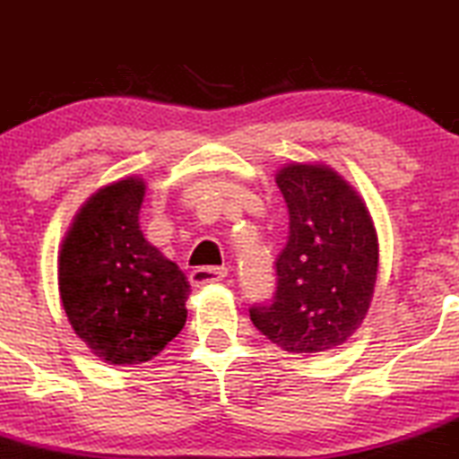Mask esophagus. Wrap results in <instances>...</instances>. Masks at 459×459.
I'll list each match as a JSON object with an SVG mask.
<instances>
[{"instance_id":"34e87169","label":"esophagus","mask_w":459,"mask_h":459,"mask_svg":"<svg viewBox=\"0 0 459 459\" xmlns=\"http://www.w3.org/2000/svg\"><path fill=\"white\" fill-rule=\"evenodd\" d=\"M226 273L229 271L224 266H197V269L190 271V282H193V287H204V284L221 282Z\"/></svg>"}]
</instances>
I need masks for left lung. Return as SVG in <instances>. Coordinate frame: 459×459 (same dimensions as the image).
<instances>
[{"instance_id":"left-lung-1","label":"left lung","mask_w":459,"mask_h":459,"mask_svg":"<svg viewBox=\"0 0 459 459\" xmlns=\"http://www.w3.org/2000/svg\"><path fill=\"white\" fill-rule=\"evenodd\" d=\"M275 184L289 211L287 244L275 257L273 298L248 314L287 352H327L368 314L379 266L375 226L361 197L329 168L289 163Z\"/></svg>"}]
</instances>
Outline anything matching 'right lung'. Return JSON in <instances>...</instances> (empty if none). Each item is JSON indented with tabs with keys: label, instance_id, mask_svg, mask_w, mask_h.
Listing matches in <instances>:
<instances>
[{
	"label": "right lung",
	"instance_id": "obj_1",
	"mask_svg": "<svg viewBox=\"0 0 459 459\" xmlns=\"http://www.w3.org/2000/svg\"><path fill=\"white\" fill-rule=\"evenodd\" d=\"M145 184L123 179L98 190L75 215L57 264L71 327L114 366L157 357L184 329L190 282L139 226Z\"/></svg>",
	"mask_w": 459,
	"mask_h": 459
}]
</instances>
